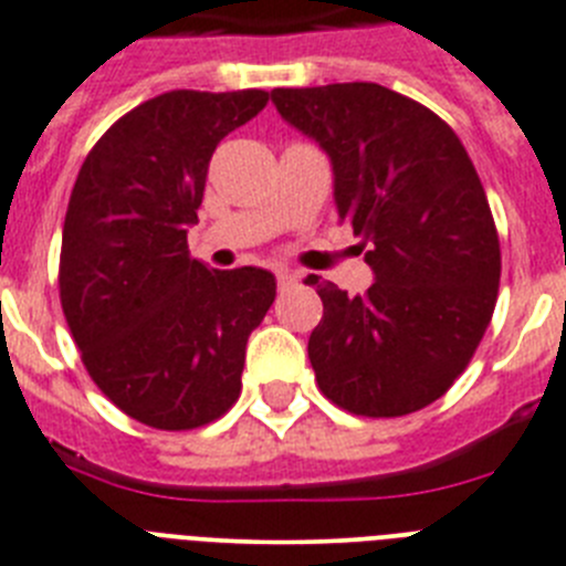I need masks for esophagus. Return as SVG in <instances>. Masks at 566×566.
I'll list each match as a JSON object with an SVG mask.
<instances>
[{"mask_svg":"<svg viewBox=\"0 0 566 566\" xmlns=\"http://www.w3.org/2000/svg\"><path fill=\"white\" fill-rule=\"evenodd\" d=\"M295 282H298V276H295V273H287V271H284V273H279V287H293V284Z\"/></svg>","mask_w":566,"mask_h":566,"instance_id":"obj_1","label":"esophagus"}]
</instances>
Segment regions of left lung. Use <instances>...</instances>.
Listing matches in <instances>:
<instances>
[{
    "label": "left lung",
    "mask_w": 566,
    "mask_h": 566,
    "mask_svg": "<svg viewBox=\"0 0 566 566\" xmlns=\"http://www.w3.org/2000/svg\"><path fill=\"white\" fill-rule=\"evenodd\" d=\"M290 126L333 166L338 217L375 273L364 295L315 284L307 344L321 391L364 417H400L446 395L496 307L499 237L471 157L431 109L369 81L273 90Z\"/></svg>",
    "instance_id": "left-lung-1"
}]
</instances>
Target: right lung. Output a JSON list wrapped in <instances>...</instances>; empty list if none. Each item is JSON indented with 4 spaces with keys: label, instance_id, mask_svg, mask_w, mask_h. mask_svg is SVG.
I'll return each instance as SVG.
<instances>
[{
    "label": "right lung",
    "instance_id": "add662e5",
    "mask_svg": "<svg viewBox=\"0 0 566 566\" xmlns=\"http://www.w3.org/2000/svg\"><path fill=\"white\" fill-rule=\"evenodd\" d=\"M264 104V90L157 95L106 129L73 186L64 318L95 386L151 429H197L237 403L248 335L276 298L271 271L188 253L213 149Z\"/></svg>",
    "mask_w": 566,
    "mask_h": 566
}]
</instances>
